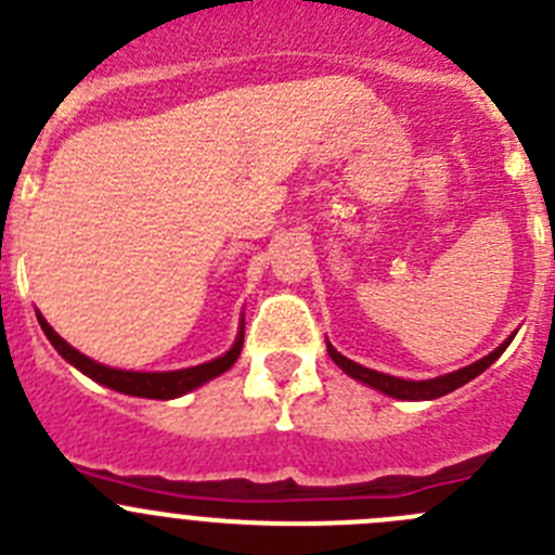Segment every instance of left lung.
Instances as JSON below:
<instances>
[{
	"instance_id": "obj_1",
	"label": "left lung",
	"mask_w": 555,
	"mask_h": 555,
	"mask_svg": "<svg viewBox=\"0 0 555 555\" xmlns=\"http://www.w3.org/2000/svg\"><path fill=\"white\" fill-rule=\"evenodd\" d=\"M512 339H515V336H509V339H506L501 348H495L493 353L485 356V359H479L476 364L465 366V370H457V372H449V375L433 377V380H402V377H395V375H383V372L366 370V366L345 359L341 353H336L334 345H328V341H325V345H328V356L334 359V364L339 366L341 372H348L350 377H356V380L377 388V391H383V395L397 397V400H435V397L449 395V391H454V388L465 386V383L474 380L476 375H481V372L488 370V366L493 364L501 353H504L506 345H509Z\"/></svg>"
}]
</instances>
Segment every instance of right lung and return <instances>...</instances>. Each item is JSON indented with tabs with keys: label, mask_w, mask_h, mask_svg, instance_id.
I'll return each instance as SVG.
<instances>
[{
	"label": "right lung",
	"mask_w": 555,
	"mask_h": 555,
	"mask_svg": "<svg viewBox=\"0 0 555 555\" xmlns=\"http://www.w3.org/2000/svg\"><path fill=\"white\" fill-rule=\"evenodd\" d=\"M38 323L43 328V334L49 336V341L54 345L56 353L62 356L65 361L76 366L79 372H85L87 377H92L101 386L114 388V391H120V395H131V397H147V400H175L180 395H189L191 388H199L202 383L214 380L219 377L221 372L230 370L232 364L237 361L243 348V328L237 331V339L224 356L219 359L207 361V364L199 366H189V370H175V372H126V370H112V366H103L98 361L87 359L85 353H79L76 348H70L54 328L43 320V314H38Z\"/></svg>",
	"instance_id": "add662e5"
}]
</instances>
